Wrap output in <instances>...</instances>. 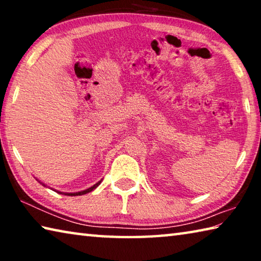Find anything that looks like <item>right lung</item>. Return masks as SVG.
Segmentation results:
<instances>
[{
    "label": "right lung",
    "instance_id": "right-lung-1",
    "mask_svg": "<svg viewBox=\"0 0 261 261\" xmlns=\"http://www.w3.org/2000/svg\"><path fill=\"white\" fill-rule=\"evenodd\" d=\"M101 182H98L96 184H94L93 187H91V188H88L87 190H84V191H81V192H74V193H64L65 196H82V194H85V193H88V192H91V191H93V190L98 187V185L100 184ZM59 193H62V192H59Z\"/></svg>",
    "mask_w": 261,
    "mask_h": 261
}]
</instances>
